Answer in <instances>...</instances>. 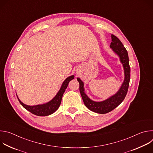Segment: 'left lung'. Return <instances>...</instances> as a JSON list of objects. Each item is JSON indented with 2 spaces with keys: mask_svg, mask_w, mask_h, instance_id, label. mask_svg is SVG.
Masks as SVG:
<instances>
[{
  "mask_svg": "<svg viewBox=\"0 0 153 153\" xmlns=\"http://www.w3.org/2000/svg\"><path fill=\"white\" fill-rule=\"evenodd\" d=\"M111 41L110 48H112L113 51L119 56L124 69V81L119 91L114 95L103 101L94 102L91 100L85 93L83 82L80 79V78H77L79 83L80 93L85 105L91 111L99 114L108 113L119 106L124 100L127 94L129 84L131 70L129 64L128 52L121 41L113 34H111Z\"/></svg>",
  "mask_w": 153,
  "mask_h": 153,
  "instance_id": "obj_1",
  "label": "left lung"
}]
</instances>
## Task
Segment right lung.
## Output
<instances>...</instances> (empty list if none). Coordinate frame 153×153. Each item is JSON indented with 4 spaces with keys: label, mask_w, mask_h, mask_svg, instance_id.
I'll return each instance as SVG.
<instances>
[{
    "label": "right lung",
    "mask_w": 153,
    "mask_h": 153,
    "mask_svg": "<svg viewBox=\"0 0 153 153\" xmlns=\"http://www.w3.org/2000/svg\"><path fill=\"white\" fill-rule=\"evenodd\" d=\"M74 78V76H71L65 79L61 86L60 90L57 93L56 96L51 100H50V102L46 103L34 105V106H29L22 102L17 96V99L20 103L22 105V106L24 108H25L27 110L31 112L32 114L36 116H49L54 113L59 108L61 103L62 98L65 90L67 89L70 81L73 80Z\"/></svg>",
    "instance_id": "1"
}]
</instances>
